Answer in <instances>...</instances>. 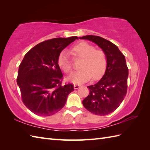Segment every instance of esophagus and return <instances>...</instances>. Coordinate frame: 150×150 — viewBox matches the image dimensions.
I'll return each instance as SVG.
<instances>
[{
  "instance_id": "esophagus-1",
  "label": "esophagus",
  "mask_w": 150,
  "mask_h": 150,
  "mask_svg": "<svg viewBox=\"0 0 150 150\" xmlns=\"http://www.w3.org/2000/svg\"><path fill=\"white\" fill-rule=\"evenodd\" d=\"M73 87H74L75 90H77V89H79V88L81 87V85H79V84H74V86H73Z\"/></svg>"
}]
</instances>
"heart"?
<instances>
[{
    "instance_id": "heart-1",
    "label": "heart",
    "mask_w": 150,
    "mask_h": 150,
    "mask_svg": "<svg viewBox=\"0 0 150 150\" xmlns=\"http://www.w3.org/2000/svg\"><path fill=\"white\" fill-rule=\"evenodd\" d=\"M75 59H82L79 65L81 69L73 73L68 79L73 84H80L90 81L100 79L106 70L107 57L103 50L95 49L92 44L81 42L71 49ZM58 64L65 73H70L72 68L71 59L69 54L63 51L58 57Z\"/></svg>"
}]
</instances>
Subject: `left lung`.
I'll return each mask as SVG.
<instances>
[{"label":"left lung","mask_w":150,"mask_h":150,"mask_svg":"<svg viewBox=\"0 0 150 150\" xmlns=\"http://www.w3.org/2000/svg\"><path fill=\"white\" fill-rule=\"evenodd\" d=\"M79 39L92 41L106 55L104 75L96 84L88 86L90 93L82 101L83 106L91 113L106 115L120 106L126 95L128 69L125 57L116 45L103 37L86 35Z\"/></svg>","instance_id":"left-lung-1"}]
</instances>
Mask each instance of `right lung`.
I'll use <instances>...</instances> for the list:
<instances>
[{"instance_id": "obj_1", "label": "right lung", "mask_w": 150, "mask_h": 150, "mask_svg": "<svg viewBox=\"0 0 150 150\" xmlns=\"http://www.w3.org/2000/svg\"><path fill=\"white\" fill-rule=\"evenodd\" d=\"M77 37L55 38L31 49L18 68L17 82L23 103L39 116H50L64 106L73 84L62 85L63 75L58 64L62 51Z\"/></svg>"}]
</instances>
